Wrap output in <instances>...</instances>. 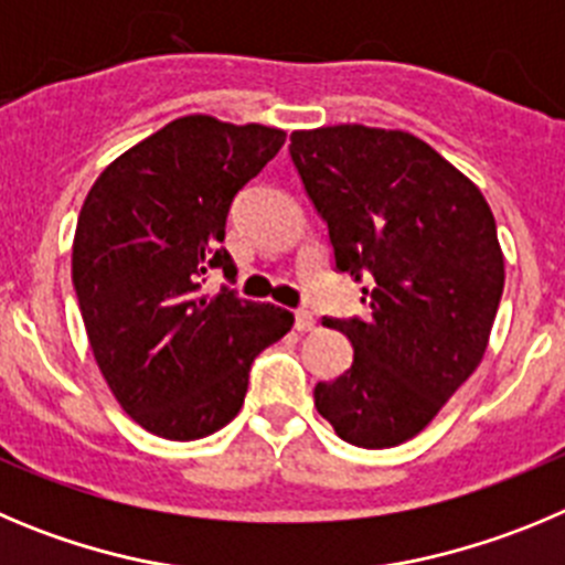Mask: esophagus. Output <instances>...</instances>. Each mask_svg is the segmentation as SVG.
<instances>
[{
	"instance_id": "1",
	"label": "esophagus",
	"mask_w": 565,
	"mask_h": 565,
	"mask_svg": "<svg viewBox=\"0 0 565 565\" xmlns=\"http://www.w3.org/2000/svg\"><path fill=\"white\" fill-rule=\"evenodd\" d=\"M294 328H297L299 333H308V330L317 328V319H313L310 310H297V313H294Z\"/></svg>"
}]
</instances>
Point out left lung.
<instances>
[{"label":"left lung","instance_id":"8db88e82","mask_svg":"<svg viewBox=\"0 0 565 565\" xmlns=\"http://www.w3.org/2000/svg\"><path fill=\"white\" fill-rule=\"evenodd\" d=\"M305 193L328 224L335 271L364 282L366 319H324L353 366L313 390L344 443L392 448L420 434L473 375L504 291L488 201L406 131L328 126L291 134Z\"/></svg>","mask_w":565,"mask_h":565}]
</instances>
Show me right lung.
<instances>
[{"label":"right lung","mask_w":565,"mask_h":565,"mask_svg":"<svg viewBox=\"0 0 565 565\" xmlns=\"http://www.w3.org/2000/svg\"><path fill=\"white\" fill-rule=\"evenodd\" d=\"M286 142L279 128L206 114L168 122L92 184L72 243V286L108 390L145 431L201 439L241 412L252 361L291 330L288 310L235 288L221 243L232 199Z\"/></svg>","instance_id":"right-lung-1"}]
</instances>
